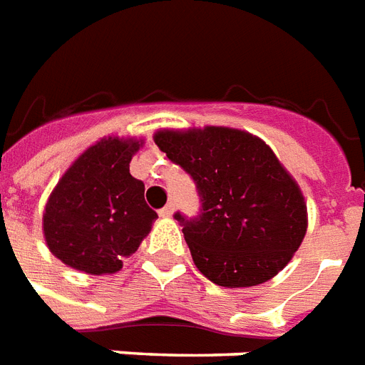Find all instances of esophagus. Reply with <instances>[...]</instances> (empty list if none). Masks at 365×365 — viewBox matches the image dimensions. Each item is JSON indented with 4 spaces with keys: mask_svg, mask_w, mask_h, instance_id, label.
<instances>
[{
    "mask_svg": "<svg viewBox=\"0 0 365 365\" xmlns=\"http://www.w3.org/2000/svg\"><path fill=\"white\" fill-rule=\"evenodd\" d=\"M173 212H175V205L173 203H168V205H165L164 209L158 212V215L162 218H169V217H173Z\"/></svg>",
    "mask_w": 365,
    "mask_h": 365,
    "instance_id": "34e87169",
    "label": "esophagus"
}]
</instances>
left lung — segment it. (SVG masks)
Segmentation results:
<instances>
[{
  "label": "left lung",
  "mask_w": 365,
  "mask_h": 365,
  "mask_svg": "<svg viewBox=\"0 0 365 365\" xmlns=\"http://www.w3.org/2000/svg\"><path fill=\"white\" fill-rule=\"evenodd\" d=\"M154 143L196 180L201 215L175 218L209 281L249 288L287 267L307 233V203L269 145L226 126L160 130Z\"/></svg>",
  "instance_id": "obj_1"
}]
</instances>
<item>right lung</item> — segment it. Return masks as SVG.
Returning <instances> with one entry per match:
<instances>
[{"label":"right lung","mask_w":365,"mask_h":365,"mask_svg":"<svg viewBox=\"0 0 365 365\" xmlns=\"http://www.w3.org/2000/svg\"><path fill=\"white\" fill-rule=\"evenodd\" d=\"M137 137H103L60 177L43 211L45 243L58 260L88 275L122 269L158 215L145 201V185L130 175Z\"/></svg>","instance_id":"1"}]
</instances>
